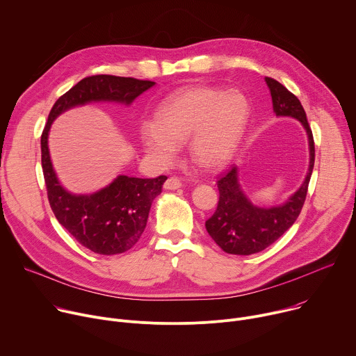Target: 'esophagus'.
Here are the masks:
<instances>
[{
	"mask_svg": "<svg viewBox=\"0 0 356 356\" xmlns=\"http://www.w3.org/2000/svg\"><path fill=\"white\" fill-rule=\"evenodd\" d=\"M182 186V182L178 179V178H175V177H170L165 182H164V188L165 189H178V188H181Z\"/></svg>",
	"mask_w": 356,
	"mask_h": 356,
	"instance_id": "34e87169",
	"label": "esophagus"
}]
</instances>
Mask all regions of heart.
Returning <instances> with one entry per match:
<instances>
[{
    "mask_svg": "<svg viewBox=\"0 0 356 356\" xmlns=\"http://www.w3.org/2000/svg\"><path fill=\"white\" fill-rule=\"evenodd\" d=\"M249 118V103L238 90L211 86L182 88L158 106L154 124L140 129L144 149L160 164H170L177 147L188 144L191 161L215 171L229 163Z\"/></svg>",
    "mask_w": 356,
    "mask_h": 356,
    "instance_id": "1",
    "label": "heart"
}]
</instances>
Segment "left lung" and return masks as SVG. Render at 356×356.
I'll return each mask as SVG.
<instances>
[{"label": "left lung", "mask_w": 356, "mask_h": 356, "mask_svg": "<svg viewBox=\"0 0 356 356\" xmlns=\"http://www.w3.org/2000/svg\"><path fill=\"white\" fill-rule=\"evenodd\" d=\"M266 83L270 89L275 115L297 118L305 129L309 145V167L307 177L297 192H294L284 204L270 208L256 207L250 202L241 188L236 167L218 181V208L207 220L205 226L215 243L229 254L248 256L259 253L274 243L293 226L302 209L314 168L315 147L304 107L280 82L266 77Z\"/></svg>", "instance_id": "left-lung-1"}]
</instances>
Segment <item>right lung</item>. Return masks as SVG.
Instances as JSON below:
<instances>
[{
    "mask_svg": "<svg viewBox=\"0 0 356 356\" xmlns=\"http://www.w3.org/2000/svg\"><path fill=\"white\" fill-rule=\"evenodd\" d=\"M155 82L134 77L96 74L60 96L49 115L41 137L42 171L49 205L58 222L86 249L97 254H118L131 249L143 234L152 201L163 191L167 177L134 178L118 175L111 184L89 195L67 192L58 181L48 148V134L55 118L90 102L130 104Z\"/></svg>",
    "mask_w": 356,
    "mask_h": 356,
    "instance_id": "add662e5",
    "label": "right lung"
}]
</instances>
